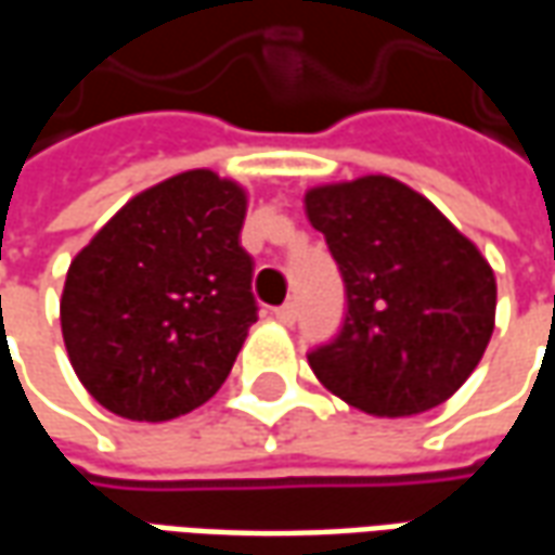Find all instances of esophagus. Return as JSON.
I'll list each match as a JSON object with an SVG mask.
<instances>
[{
  "mask_svg": "<svg viewBox=\"0 0 555 555\" xmlns=\"http://www.w3.org/2000/svg\"><path fill=\"white\" fill-rule=\"evenodd\" d=\"M273 314H276L279 324L291 326L294 321H297V306L294 302H285V306H279V309H273Z\"/></svg>",
  "mask_w": 555,
  "mask_h": 555,
  "instance_id": "34e87169",
  "label": "esophagus"
}]
</instances>
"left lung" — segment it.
<instances>
[{"label":"left lung","instance_id":"obj_1","mask_svg":"<svg viewBox=\"0 0 555 555\" xmlns=\"http://www.w3.org/2000/svg\"><path fill=\"white\" fill-rule=\"evenodd\" d=\"M302 205L348 291L338 338L309 353L314 377L369 416H416L449 401L493 336L488 258L389 175L318 183Z\"/></svg>","mask_w":555,"mask_h":555}]
</instances>
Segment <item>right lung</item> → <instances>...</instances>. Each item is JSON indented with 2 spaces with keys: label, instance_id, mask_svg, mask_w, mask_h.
<instances>
[{
  "label": "right lung",
  "instance_id": "add662e5",
  "mask_svg": "<svg viewBox=\"0 0 555 555\" xmlns=\"http://www.w3.org/2000/svg\"><path fill=\"white\" fill-rule=\"evenodd\" d=\"M246 207L237 181L181 171L133 195L70 261L62 338L101 408L169 422L225 384L258 321Z\"/></svg>",
  "mask_w": 555,
  "mask_h": 555
}]
</instances>
